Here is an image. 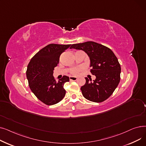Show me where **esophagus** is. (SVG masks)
<instances>
[{"label": "esophagus", "instance_id": "34e87169", "mask_svg": "<svg viewBox=\"0 0 146 146\" xmlns=\"http://www.w3.org/2000/svg\"><path fill=\"white\" fill-rule=\"evenodd\" d=\"M69 79H70V80H72V81H76L78 79L77 78L74 77V76H70V77H69Z\"/></svg>", "mask_w": 146, "mask_h": 146}]
</instances>
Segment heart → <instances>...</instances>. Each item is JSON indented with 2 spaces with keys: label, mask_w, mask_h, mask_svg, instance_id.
<instances>
[{
  "label": "heart",
  "mask_w": 146,
  "mask_h": 146,
  "mask_svg": "<svg viewBox=\"0 0 146 146\" xmlns=\"http://www.w3.org/2000/svg\"><path fill=\"white\" fill-rule=\"evenodd\" d=\"M83 69L82 67H74L72 68L70 70V73L73 75L78 74L80 71H81Z\"/></svg>",
  "instance_id": "obj_1"
}]
</instances>
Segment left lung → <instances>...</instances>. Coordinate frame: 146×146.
Masks as SVG:
<instances>
[{"instance_id": "left-lung-1", "label": "left lung", "mask_w": 146, "mask_h": 146, "mask_svg": "<svg viewBox=\"0 0 146 146\" xmlns=\"http://www.w3.org/2000/svg\"><path fill=\"white\" fill-rule=\"evenodd\" d=\"M70 48L85 51L90 60V73L96 79L85 78L86 83L80 89L83 96L94 102H102L115 90L120 81L121 66L117 57L106 46L93 41L72 44Z\"/></svg>"}]
</instances>
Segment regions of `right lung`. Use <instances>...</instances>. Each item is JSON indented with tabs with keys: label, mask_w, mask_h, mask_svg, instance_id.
Returning <instances> with one entry per match:
<instances>
[{
	"label": "right lung",
	"mask_w": 146,
	"mask_h": 146,
	"mask_svg": "<svg viewBox=\"0 0 146 146\" xmlns=\"http://www.w3.org/2000/svg\"><path fill=\"white\" fill-rule=\"evenodd\" d=\"M70 45L50 44L38 51L28 65L27 78L29 86L36 97L45 105L56 104L65 96L64 85L69 82V78L63 76L57 82L53 76V70L59 63L61 53Z\"/></svg>",
	"instance_id": "1"
}]
</instances>
